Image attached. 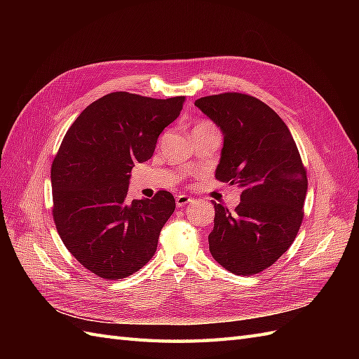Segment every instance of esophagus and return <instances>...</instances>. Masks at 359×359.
Returning a JSON list of instances; mask_svg holds the SVG:
<instances>
[{"instance_id": "34e87169", "label": "esophagus", "mask_w": 359, "mask_h": 359, "mask_svg": "<svg viewBox=\"0 0 359 359\" xmlns=\"http://www.w3.org/2000/svg\"><path fill=\"white\" fill-rule=\"evenodd\" d=\"M191 201L193 199L190 196H187V194H178L177 199H175V203H177V206H184V205L190 203Z\"/></svg>"}]
</instances>
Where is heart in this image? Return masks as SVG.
Listing matches in <instances>:
<instances>
[{
	"instance_id": "obj_1",
	"label": "heart",
	"mask_w": 359,
	"mask_h": 359,
	"mask_svg": "<svg viewBox=\"0 0 359 359\" xmlns=\"http://www.w3.org/2000/svg\"><path fill=\"white\" fill-rule=\"evenodd\" d=\"M199 127H212V126H211V124H208V123H201L196 128H199Z\"/></svg>"
}]
</instances>
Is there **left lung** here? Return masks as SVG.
Masks as SVG:
<instances>
[{
	"instance_id": "1",
	"label": "left lung",
	"mask_w": 359,
	"mask_h": 359,
	"mask_svg": "<svg viewBox=\"0 0 359 359\" xmlns=\"http://www.w3.org/2000/svg\"><path fill=\"white\" fill-rule=\"evenodd\" d=\"M223 133L215 178L236 184L235 211L214 203L210 252L236 276L273 265L297 238L307 196V173L287 126L252 95L224 93L194 102Z\"/></svg>"
}]
</instances>
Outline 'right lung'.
Wrapping results in <instances>:
<instances>
[{"label":"right lung","mask_w":359,"mask_h":359,"mask_svg":"<svg viewBox=\"0 0 359 359\" xmlns=\"http://www.w3.org/2000/svg\"><path fill=\"white\" fill-rule=\"evenodd\" d=\"M184 100L106 94L64 136L50 169L53 222L69 252L95 276L126 278L154 256L175 199L161 190L153 199L130 201V172L153 157Z\"/></svg>","instance_id":"right-lung-1"}]
</instances>
